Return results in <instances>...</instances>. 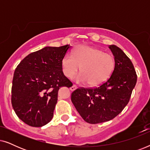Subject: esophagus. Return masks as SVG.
Returning <instances> with one entry per match:
<instances>
[{
  "instance_id": "1",
  "label": "esophagus",
  "mask_w": 150,
  "mask_h": 150,
  "mask_svg": "<svg viewBox=\"0 0 150 150\" xmlns=\"http://www.w3.org/2000/svg\"><path fill=\"white\" fill-rule=\"evenodd\" d=\"M76 88H77L76 85H73L71 86V87H70V90H71V91H74L75 89H76Z\"/></svg>"
}]
</instances>
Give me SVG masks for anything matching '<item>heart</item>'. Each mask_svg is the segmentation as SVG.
<instances>
[{"mask_svg":"<svg viewBox=\"0 0 150 150\" xmlns=\"http://www.w3.org/2000/svg\"><path fill=\"white\" fill-rule=\"evenodd\" d=\"M61 67L67 78L74 76L81 68L82 72L76 76V80L96 87L109 79L115 67V59L101 49L80 45L74 49L72 54L67 53L64 55L61 60Z\"/></svg>","mask_w":150,"mask_h":150,"instance_id":"b5f03b06","label":"heart"}]
</instances>
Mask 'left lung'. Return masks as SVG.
Masks as SVG:
<instances>
[{
  "mask_svg": "<svg viewBox=\"0 0 150 150\" xmlns=\"http://www.w3.org/2000/svg\"><path fill=\"white\" fill-rule=\"evenodd\" d=\"M109 48L115 59L110 77L98 87H80L71 93L76 109L86 122L96 124L118 115L128 104L137 76L130 59L115 45Z\"/></svg>",
  "mask_w": 150,
  "mask_h": 150,
  "instance_id": "1",
  "label": "left lung"
}]
</instances>
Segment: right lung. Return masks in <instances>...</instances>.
Returning a JSON list of instances; mask_svg holds the SVG:
<instances>
[{"instance_id":"obj_1","label":"right lung","mask_w":150,"mask_h":150,"mask_svg":"<svg viewBox=\"0 0 150 150\" xmlns=\"http://www.w3.org/2000/svg\"><path fill=\"white\" fill-rule=\"evenodd\" d=\"M70 47H45L27 55L16 67L11 104L17 116L28 126L42 127L50 122L59 88L72 86L61 67V60Z\"/></svg>"}]
</instances>
